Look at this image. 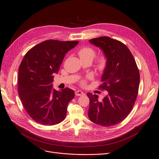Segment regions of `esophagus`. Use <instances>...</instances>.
Listing matches in <instances>:
<instances>
[{
    "instance_id": "obj_1",
    "label": "esophagus",
    "mask_w": 159,
    "mask_h": 159,
    "mask_svg": "<svg viewBox=\"0 0 159 159\" xmlns=\"http://www.w3.org/2000/svg\"><path fill=\"white\" fill-rule=\"evenodd\" d=\"M75 96H82V95H84V93H83L82 91H81V90H76V91L75 92Z\"/></svg>"
}]
</instances>
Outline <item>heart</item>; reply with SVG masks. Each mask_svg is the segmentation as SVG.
Here are the masks:
<instances>
[{
	"instance_id": "obj_1",
	"label": "heart",
	"mask_w": 159,
	"mask_h": 159,
	"mask_svg": "<svg viewBox=\"0 0 159 159\" xmlns=\"http://www.w3.org/2000/svg\"><path fill=\"white\" fill-rule=\"evenodd\" d=\"M78 55L80 57V60H89L93 61L96 56V52L94 49L90 47H84L79 50L78 52ZM107 60L105 56H101L97 61L96 68L97 69L101 72L103 71L107 66ZM90 76L87 77V79H90ZM85 82L83 81L82 84H84Z\"/></svg>"
}]
</instances>
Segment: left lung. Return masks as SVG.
<instances>
[{
  "instance_id": "1",
  "label": "left lung",
  "mask_w": 159,
  "mask_h": 159,
  "mask_svg": "<svg viewBox=\"0 0 159 159\" xmlns=\"http://www.w3.org/2000/svg\"><path fill=\"white\" fill-rule=\"evenodd\" d=\"M89 42L107 58L99 87L107 94L99 101L97 95L87 94L90 99L88 116L97 125L111 126L121 122L131 111L138 96L139 70L131 52L121 41L103 36Z\"/></svg>"
}]
</instances>
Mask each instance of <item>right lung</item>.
<instances>
[{
  "instance_id": "1",
  "label": "right lung",
  "mask_w": 159,
  "mask_h": 159,
  "mask_svg": "<svg viewBox=\"0 0 159 159\" xmlns=\"http://www.w3.org/2000/svg\"><path fill=\"white\" fill-rule=\"evenodd\" d=\"M79 41L47 40L29 50L19 67L18 93L30 117L43 125H54L65 118L66 107L75 93L69 88H53L66 53Z\"/></svg>"
}]
</instances>
